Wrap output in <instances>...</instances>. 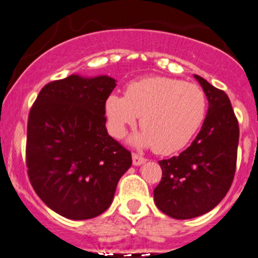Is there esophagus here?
Here are the masks:
<instances>
[{
	"mask_svg": "<svg viewBox=\"0 0 258 258\" xmlns=\"http://www.w3.org/2000/svg\"><path fill=\"white\" fill-rule=\"evenodd\" d=\"M132 162H134L135 166H139V165L145 164V162H146V159L140 156L139 154H132Z\"/></svg>",
	"mask_w": 258,
	"mask_h": 258,
	"instance_id": "esophagus-1",
	"label": "esophagus"
}]
</instances>
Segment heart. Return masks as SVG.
<instances>
[{
  "mask_svg": "<svg viewBox=\"0 0 258 258\" xmlns=\"http://www.w3.org/2000/svg\"><path fill=\"white\" fill-rule=\"evenodd\" d=\"M106 114L114 137H123L141 117L144 131L135 137L137 146L170 155L184 149L207 116V97L197 84L179 79L150 77L128 84L126 93H111Z\"/></svg>",
  "mask_w": 258,
  "mask_h": 258,
  "instance_id": "1",
  "label": "heart"
}]
</instances>
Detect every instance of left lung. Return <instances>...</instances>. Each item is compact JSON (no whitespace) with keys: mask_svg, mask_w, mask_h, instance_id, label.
<instances>
[{"mask_svg":"<svg viewBox=\"0 0 258 258\" xmlns=\"http://www.w3.org/2000/svg\"><path fill=\"white\" fill-rule=\"evenodd\" d=\"M208 99L201 132L179 156L159 161L161 181L154 190L157 208L175 219L203 216L226 197L234 177L238 121L228 96L194 76Z\"/></svg>","mask_w":258,"mask_h":258,"instance_id":"8db88e82","label":"left lung"}]
</instances>
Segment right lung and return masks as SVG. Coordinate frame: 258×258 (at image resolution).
Listing matches in <instances>:
<instances>
[{
  "label": "right lung",
  "instance_id": "add662e5",
  "mask_svg": "<svg viewBox=\"0 0 258 258\" xmlns=\"http://www.w3.org/2000/svg\"><path fill=\"white\" fill-rule=\"evenodd\" d=\"M108 76L72 74L46 84L27 121L30 182L51 211L74 221L99 216L111 206L131 152L106 128V99L116 87Z\"/></svg>",
  "mask_w": 258,
  "mask_h": 258
}]
</instances>
